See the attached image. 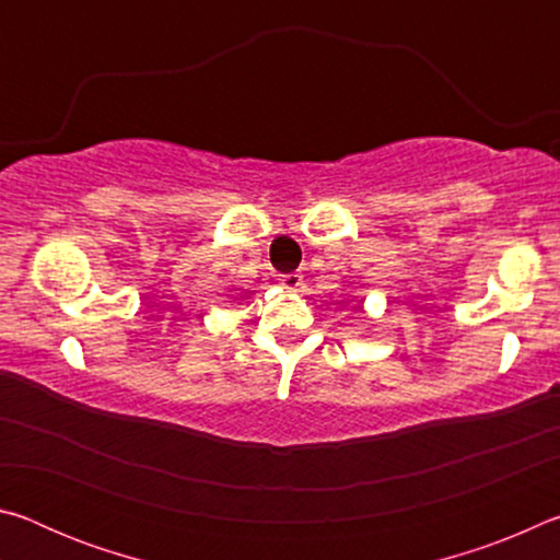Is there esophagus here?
I'll list each match as a JSON object with an SVG mask.
<instances>
[{"instance_id": "obj_1", "label": "esophagus", "mask_w": 560, "mask_h": 560, "mask_svg": "<svg viewBox=\"0 0 560 560\" xmlns=\"http://www.w3.org/2000/svg\"><path fill=\"white\" fill-rule=\"evenodd\" d=\"M279 283L283 289H289V291H299L301 287H303V273L301 271H291V273H281V279H279Z\"/></svg>"}]
</instances>
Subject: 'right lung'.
<instances>
[{"mask_svg":"<svg viewBox=\"0 0 560 560\" xmlns=\"http://www.w3.org/2000/svg\"><path fill=\"white\" fill-rule=\"evenodd\" d=\"M242 299H244V296H242Z\"/></svg>","mask_w":560,"mask_h":560,"instance_id":"right-lung-1","label":"right lung"}]
</instances>
